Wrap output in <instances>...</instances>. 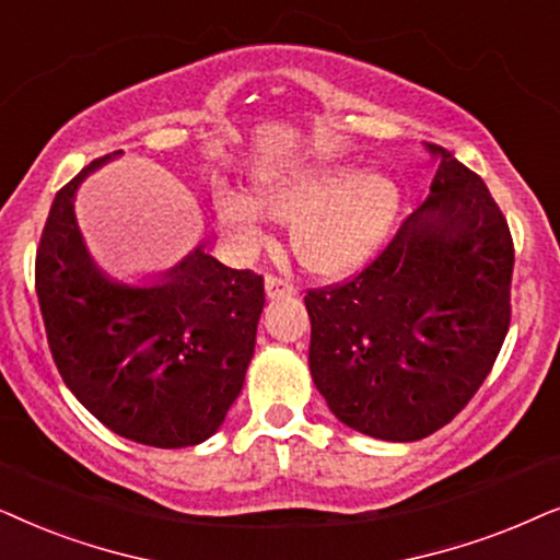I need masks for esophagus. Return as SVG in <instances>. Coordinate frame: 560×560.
Wrapping results in <instances>:
<instances>
[{
	"label": "esophagus",
	"instance_id": "34e87169",
	"mask_svg": "<svg viewBox=\"0 0 560 560\" xmlns=\"http://www.w3.org/2000/svg\"><path fill=\"white\" fill-rule=\"evenodd\" d=\"M266 294H268V300H281V296H294L296 287L292 284V281L281 279V276L268 273L266 276Z\"/></svg>",
	"mask_w": 560,
	"mask_h": 560
}]
</instances>
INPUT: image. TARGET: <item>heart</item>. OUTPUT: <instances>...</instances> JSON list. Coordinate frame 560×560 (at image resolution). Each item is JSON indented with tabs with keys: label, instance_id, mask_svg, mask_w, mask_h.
Segmentation results:
<instances>
[{
	"label": "heart",
	"instance_id": "b5f03b06",
	"mask_svg": "<svg viewBox=\"0 0 560 560\" xmlns=\"http://www.w3.org/2000/svg\"><path fill=\"white\" fill-rule=\"evenodd\" d=\"M399 184L389 174L350 161H325L268 174L256 182V202L222 191L218 218L230 233L253 237L260 212L292 222L289 243L300 264L317 276H342L378 248L397 220Z\"/></svg>",
	"mask_w": 560,
	"mask_h": 560
}]
</instances>
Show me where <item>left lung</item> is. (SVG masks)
Segmentation results:
<instances>
[{"label":"left lung","mask_w":560,"mask_h":560,"mask_svg":"<svg viewBox=\"0 0 560 560\" xmlns=\"http://www.w3.org/2000/svg\"><path fill=\"white\" fill-rule=\"evenodd\" d=\"M430 197L376 260L310 289V371L342 424L422 441L464 409L510 330L514 245L502 210L441 145Z\"/></svg>","instance_id":"1"}]
</instances>
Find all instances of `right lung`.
I'll list each match as a JSON object with an SVG mask.
<instances>
[{
	"mask_svg": "<svg viewBox=\"0 0 560 560\" xmlns=\"http://www.w3.org/2000/svg\"><path fill=\"white\" fill-rule=\"evenodd\" d=\"M96 159L50 205L35 292L58 374L112 432L186 448L220 430L243 389L264 312V276L228 268L199 243L148 287L112 281L89 256L73 199L115 159Z\"/></svg>",
	"mask_w": 560,
	"mask_h": 560,
	"instance_id": "1",
	"label": "right lung"
}]
</instances>
